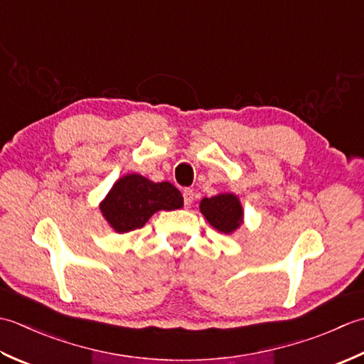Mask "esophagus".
Returning <instances> with one entry per match:
<instances>
[{
  "label": "esophagus",
  "instance_id": "obj_1",
  "mask_svg": "<svg viewBox=\"0 0 364 364\" xmlns=\"http://www.w3.org/2000/svg\"><path fill=\"white\" fill-rule=\"evenodd\" d=\"M195 196V193H193V190H190V188H185L183 190V204H185V207H190L191 205V203H193V198Z\"/></svg>",
  "mask_w": 364,
  "mask_h": 364
}]
</instances>
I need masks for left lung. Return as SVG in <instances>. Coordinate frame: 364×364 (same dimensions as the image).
Wrapping results in <instances>:
<instances>
[{
  "mask_svg": "<svg viewBox=\"0 0 364 364\" xmlns=\"http://www.w3.org/2000/svg\"><path fill=\"white\" fill-rule=\"evenodd\" d=\"M199 210L218 232L229 235L243 225V207L234 193H218L212 198H203Z\"/></svg>",
  "mask_w": 364,
  "mask_h": 364,
  "instance_id": "obj_1",
  "label": "left lung"
}]
</instances>
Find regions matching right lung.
I'll return each mask as SVG.
<instances>
[{
	"instance_id": "1",
	"label": "right lung",
	"mask_w": 364,
	"mask_h": 364,
	"mask_svg": "<svg viewBox=\"0 0 364 364\" xmlns=\"http://www.w3.org/2000/svg\"><path fill=\"white\" fill-rule=\"evenodd\" d=\"M99 207L109 228L125 234L143 228L155 212L182 209L183 198L173 183L132 173L113 183Z\"/></svg>"
}]
</instances>
